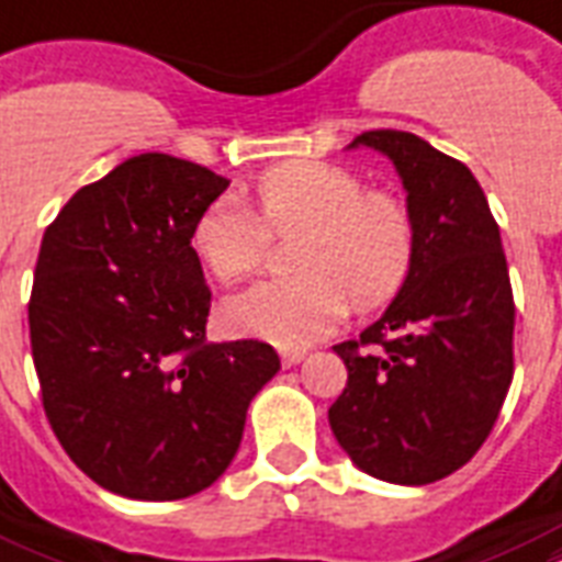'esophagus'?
I'll return each instance as SVG.
<instances>
[{
	"label": "esophagus",
	"mask_w": 562,
	"mask_h": 562,
	"mask_svg": "<svg viewBox=\"0 0 562 562\" xmlns=\"http://www.w3.org/2000/svg\"><path fill=\"white\" fill-rule=\"evenodd\" d=\"M280 357H282V366L291 368V366H297L300 359L306 357V350H300V348H285V350H282V353H280Z\"/></svg>",
	"instance_id": "esophagus-1"
}]
</instances>
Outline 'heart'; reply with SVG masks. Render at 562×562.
I'll return each instance as SVG.
<instances>
[{"instance_id": "b5f03b06", "label": "heart", "mask_w": 562, "mask_h": 562, "mask_svg": "<svg viewBox=\"0 0 562 562\" xmlns=\"http://www.w3.org/2000/svg\"><path fill=\"white\" fill-rule=\"evenodd\" d=\"M297 277L256 285L224 306L238 333L300 348L324 336L353 303L371 312L397 297L415 262L409 205L385 188H366L348 167L285 161L252 186V209L217 196L196 214L191 247L224 285L252 280L271 238H294Z\"/></svg>"}]
</instances>
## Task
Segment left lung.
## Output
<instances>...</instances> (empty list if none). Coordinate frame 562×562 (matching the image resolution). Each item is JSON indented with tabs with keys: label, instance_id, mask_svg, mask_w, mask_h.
<instances>
[{
	"label": "left lung",
	"instance_id": "8db88e82",
	"mask_svg": "<svg viewBox=\"0 0 562 562\" xmlns=\"http://www.w3.org/2000/svg\"><path fill=\"white\" fill-rule=\"evenodd\" d=\"M395 161L415 221V262L392 306L336 345L348 385L329 427L371 477L442 481L481 451L513 383L516 303L477 179L413 132L353 138Z\"/></svg>",
	"mask_w": 562,
	"mask_h": 562
}]
</instances>
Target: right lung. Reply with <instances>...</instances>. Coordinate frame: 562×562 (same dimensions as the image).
<instances>
[{
	"label": "right lung",
	"instance_id": "add662e5",
	"mask_svg": "<svg viewBox=\"0 0 562 562\" xmlns=\"http://www.w3.org/2000/svg\"><path fill=\"white\" fill-rule=\"evenodd\" d=\"M226 186L144 153L79 188L43 233L29 300L43 413L67 457L123 498L212 486L280 371L268 341H205L212 291L191 226Z\"/></svg>",
	"mask_w": 562,
	"mask_h": 562
}]
</instances>
